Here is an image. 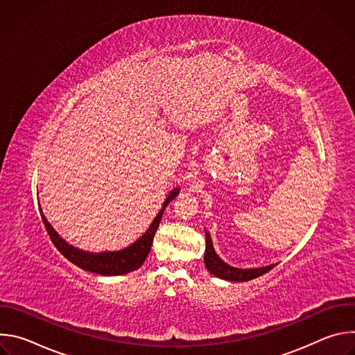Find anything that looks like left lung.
Masks as SVG:
<instances>
[{
	"mask_svg": "<svg viewBox=\"0 0 355 355\" xmlns=\"http://www.w3.org/2000/svg\"><path fill=\"white\" fill-rule=\"evenodd\" d=\"M205 234H207V248H205V256H204V261H205V267L207 270L222 279L226 281H233V282H244V281H250L254 279L266 272H268L270 270H272L277 264H271L267 267H260V268H236L229 266L227 263H225L218 254L214 248L212 244V239L209 232L205 229Z\"/></svg>",
	"mask_w": 355,
	"mask_h": 355,
	"instance_id": "left-lung-1",
	"label": "left lung"
}]
</instances>
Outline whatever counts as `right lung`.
<instances>
[{
	"mask_svg": "<svg viewBox=\"0 0 355 355\" xmlns=\"http://www.w3.org/2000/svg\"><path fill=\"white\" fill-rule=\"evenodd\" d=\"M178 193H180V187L173 188L170 191V193L167 195V198L164 199L160 212L156 215L155 220L151 222V225L144 232V234H141L135 243H132L126 248H122L118 251L91 252V251H85V250H81L78 247L69 244L63 237H60V234L53 229V226L47 222L42 209L40 208L39 209H40V216H42L43 225H44L50 239H52L56 248L69 261H71L73 264H76L77 267H80L88 272L105 275V277H115V275H123V274L132 272V271L137 270L144 263V260L147 259L148 252H150L151 243H153V239H155V234L160 225L164 209Z\"/></svg>",
	"mask_w": 355,
	"mask_h": 355,
	"instance_id": "right-lung-1",
	"label": "right lung"
}]
</instances>
